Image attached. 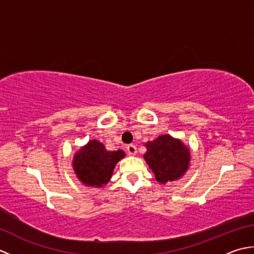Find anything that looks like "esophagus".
I'll list each match as a JSON object with an SVG mask.
<instances>
[{"instance_id": "34e87169", "label": "esophagus", "mask_w": 254, "mask_h": 254, "mask_svg": "<svg viewBox=\"0 0 254 254\" xmlns=\"http://www.w3.org/2000/svg\"><path fill=\"white\" fill-rule=\"evenodd\" d=\"M127 150L130 155H135L136 154V146H135V145H133V144H130V145H127Z\"/></svg>"}]
</instances>
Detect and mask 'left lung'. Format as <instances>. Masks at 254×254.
Here are the masks:
<instances>
[{"mask_svg":"<svg viewBox=\"0 0 254 254\" xmlns=\"http://www.w3.org/2000/svg\"><path fill=\"white\" fill-rule=\"evenodd\" d=\"M144 158L155 174L156 180L166 183L179 179L187 171L190 150L179 139L161 135L146 144Z\"/></svg>","mask_w":254,"mask_h":254,"instance_id":"1","label":"left lung"}]
</instances>
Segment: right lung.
I'll use <instances>...</instances> for the list:
<instances>
[{
  "instance_id": "add662e5",
  "label": "right lung",
  "mask_w": 254,
  "mask_h": 254,
  "mask_svg": "<svg viewBox=\"0 0 254 254\" xmlns=\"http://www.w3.org/2000/svg\"><path fill=\"white\" fill-rule=\"evenodd\" d=\"M122 150L109 152L104 144L90 141L75 154L73 167L78 179L86 186L101 187L109 182L113 169L119 160L124 157Z\"/></svg>"
}]
</instances>
